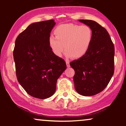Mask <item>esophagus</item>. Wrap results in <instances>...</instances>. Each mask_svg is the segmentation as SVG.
Returning <instances> with one entry per match:
<instances>
[{
  "label": "esophagus",
  "mask_w": 126,
  "mask_h": 126,
  "mask_svg": "<svg viewBox=\"0 0 126 126\" xmlns=\"http://www.w3.org/2000/svg\"><path fill=\"white\" fill-rule=\"evenodd\" d=\"M66 64H67V67H70V62H69V61H68V60H66Z\"/></svg>",
  "instance_id": "esophagus-1"
}]
</instances>
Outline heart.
I'll return each instance as SVG.
<instances>
[{"label":"heart","mask_w":126,"mask_h":126,"mask_svg":"<svg viewBox=\"0 0 126 126\" xmlns=\"http://www.w3.org/2000/svg\"><path fill=\"white\" fill-rule=\"evenodd\" d=\"M55 36L49 38V45L53 53L60 57L64 49L67 58L78 59L88 51L91 44L93 32L89 26L66 23L58 26L55 30Z\"/></svg>","instance_id":"heart-1"}]
</instances>
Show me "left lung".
<instances>
[{
  "label": "left lung",
  "instance_id": "8db88e82",
  "mask_svg": "<svg viewBox=\"0 0 126 126\" xmlns=\"http://www.w3.org/2000/svg\"><path fill=\"white\" fill-rule=\"evenodd\" d=\"M89 26L93 38L88 51L70 63L74 70L75 89L80 95L91 96L106 88L114 73L115 48L107 30L92 20L79 19Z\"/></svg>",
  "mask_w": 126,
  "mask_h": 126
}]
</instances>
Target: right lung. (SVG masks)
I'll return each mask as SVG.
<instances>
[{
  "label": "right lung",
  "mask_w": 126,
  "mask_h": 126,
  "mask_svg": "<svg viewBox=\"0 0 126 126\" xmlns=\"http://www.w3.org/2000/svg\"><path fill=\"white\" fill-rule=\"evenodd\" d=\"M53 19L34 22L18 35L13 56L19 84L31 96L46 99L55 92L58 79L66 69V62L55 55L49 38Z\"/></svg>",
  "instance_id": "1"
}]
</instances>
